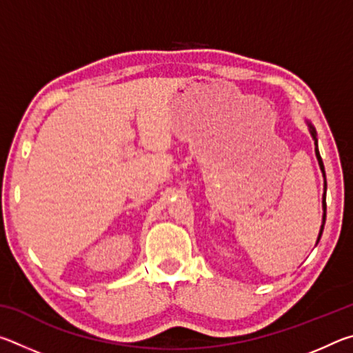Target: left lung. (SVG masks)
I'll return each mask as SVG.
<instances>
[{
  "instance_id": "left-lung-1",
  "label": "left lung",
  "mask_w": 353,
  "mask_h": 353,
  "mask_svg": "<svg viewBox=\"0 0 353 353\" xmlns=\"http://www.w3.org/2000/svg\"><path fill=\"white\" fill-rule=\"evenodd\" d=\"M310 130H312L313 139H314V141H316V145H318V140H316V132H314V129H313L312 124H310ZM316 157H318V160H319V166H321V170H322V172H324V177H325L324 165H322V159H321V155H319L318 146H316ZM325 190H327V182H325ZM322 207H324V221H322V227H321V232H319V238H321V235H322V230H324V223H325V208H327V204H325V193H324V196H322ZM319 238H318V240H319Z\"/></svg>"
}]
</instances>
